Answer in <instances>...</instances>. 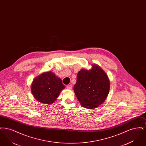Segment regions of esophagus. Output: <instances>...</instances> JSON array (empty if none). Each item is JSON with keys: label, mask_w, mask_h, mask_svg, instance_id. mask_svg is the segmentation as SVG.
I'll return each instance as SVG.
<instances>
[{"label": "esophagus", "mask_w": 146, "mask_h": 146, "mask_svg": "<svg viewBox=\"0 0 146 146\" xmlns=\"http://www.w3.org/2000/svg\"><path fill=\"white\" fill-rule=\"evenodd\" d=\"M67 88L68 89H72V85L71 84L68 85L67 86Z\"/></svg>", "instance_id": "34e87169"}]
</instances>
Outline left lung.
<instances>
[{
	"label": "left lung",
	"instance_id": "obj_1",
	"mask_svg": "<svg viewBox=\"0 0 146 146\" xmlns=\"http://www.w3.org/2000/svg\"><path fill=\"white\" fill-rule=\"evenodd\" d=\"M110 88L108 78L98 65L89 70L82 69L78 73L74 91L78 101L86 108H95L102 104Z\"/></svg>",
	"mask_w": 146,
	"mask_h": 146
}]
</instances>
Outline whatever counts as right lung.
<instances>
[{"mask_svg": "<svg viewBox=\"0 0 146 146\" xmlns=\"http://www.w3.org/2000/svg\"><path fill=\"white\" fill-rule=\"evenodd\" d=\"M64 88L60 78L54 73L47 72L35 78L32 85V92L40 102L52 104Z\"/></svg>", "mask_w": 146, "mask_h": 146, "instance_id": "right-lung-1", "label": "right lung"}]
</instances>
